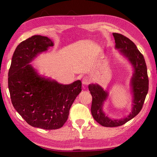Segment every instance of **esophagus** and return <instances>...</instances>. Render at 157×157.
<instances>
[{"instance_id":"34e87169","label":"esophagus","mask_w":157,"mask_h":157,"mask_svg":"<svg viewBox=\"0 0 157 157\" xmlns=\"http://www.w3.org/2000/svg\"><path fill=\"white\" fill-rule=\"evenodd\" d=\"M82 82L84 85H88L90 83V80L87 77H84L82 80Z\"/></svg>"}]
</instances>
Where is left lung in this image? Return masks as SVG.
Wrapping results in <instances>:
<instances>
[{
	"label": "left lung",
	"mask_w": 157,
	"mask_h": 157,
	"mask_svg": "<svg viewBox=\"0 0 157 157\" xmlns=\"http://www.w3.org/2000/svg\"><path fill=\"white\" fill-rule=\"evenodd\" d=\"M115 48L127 58L134 67V73L131 79L133 93V107L132 112L127 117L120 120L111 119L103 113V103L107 97V92L98 84H89L88 89L92 96L91 113L94 120L105 127H117L124 124L135 117L141 110L149 90V78L144 56L131 40L119 33H114Z\"/></svg>",
	"instance_id": "8db88e82"
}]
</instances>
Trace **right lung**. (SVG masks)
<instances>
[{"mask_svg":"<svg viewBox=\"0 0 157 157\" xmlns=\"http://www.w3.org/2000/svg\"><path fill=\"white\" fill-rule=\"evenodd\" d=\"M53 46L48 37L40 35L21 42L14 52L8 71V89L14 109L29 125L44 130L63 126L71 105L82 91L80 80L61 84L41 77L29 64Z\"/></svg>","mask_w":157,"mask_h":157,"instance_id":"1","label":"right lung"}]
</instances>
